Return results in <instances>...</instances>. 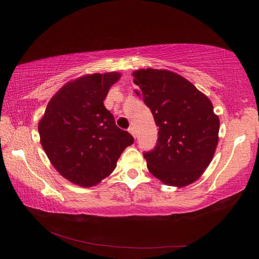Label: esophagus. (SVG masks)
<instances>
[{
    "label": "esophagus",
    "instance_id": "34e87169",
    "mask_svg": "<svg viewBox=\"0 0 259 259\" xmlns=\"http://www.w3.org/2000/svg\"><path fill=\"white\" fill-rule=\"evenodd\" d=\"M129 133H130V135L131 136H133L134 137V138H136V136H137V134H136V130H135V128H134V126H130V128H129Z\"/></svg>",
    "mask_w": 259,
    "mask_h": 259
}]
</instances>
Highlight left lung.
I'll use <instances>...</instances> for the list:
<instances>
[{
    "label": "left lung",
    "instance_id": "1",
    "mask_svg": "<svg viewBox=\"0 0 259 259\" xmlns=\"http://www.w3.org/2000/svg\"><path fill=\"white\" fill-rule=\"evenodd\" d=\"M136 95L159 126L155 150L145 153L150 174L167 186L186 187L200 178L219 140V117L209 98L190 81L166 69L133 72Z\"/></svg>",
    "mask_w": 259,
    "mask_h": 259
}]
</instances>
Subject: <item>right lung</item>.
Instances as JSON below:
<instances>
[{
    "instance_id": "obj_1",
    "label": "right lung",
    "mask_w": 259,
    "mask_h": 259,
    "mask_svg": "<svg viewBox=\"0 0 259 259\" xmlns=\"http://www.w3.org/2000/svg\"><path fill=\"white\" fill-rule=\"evenodd\" d=\"M119 72L91 73L67 82L49 101L38 121L40 142L63 178L76 186H97L109 177L126 147L129 133L119 129L103 104Z\"/></svg>"
}]
</instances>
